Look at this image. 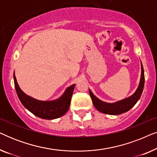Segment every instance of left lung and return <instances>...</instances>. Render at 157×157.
<instances>
[{
    "label": "left lung",
    "mask_w": 157,
    "mask_h": 157,
    "mask_svg": "<svg viewBox=\"0 0 157 157\" xmlns=\"http://www.w3.org/2000/svg\"><path fill=\"white\" fill-rule=\"evenodd\" d=\"M141 74L140 82H139V86L136 90V91L132 94V96L124 98V99L118 101L114 103H107L101 101L96 97L92 91L89 89V94L91 96L92 102H93L94 106L100 112L106 113L109 115H118L126 112L130 110L136 102L138 101L140 98L141 94H142L144 86V71L141 62Z\"/></svg>",
    "instance_id": "left-lung-1"
}]
</instances>
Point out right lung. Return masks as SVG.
<instances>
[{"label":"right lung","mask_w":157,"mask_h":157,"mask_svg":"<svg viewBox=\"0 0 157 157\" xmlns=\"http://www.w3.org/2000/svg\"><path fill=\"white\" fill-rule=\"evenodd\" d=\"M14 84L21 104L36 117L44 119H55L65 114L69 109L73 91L76 84L70 86L59 98L53 101H40L25 94L17 82L13 74Z\"/></svg>","instance_id":"1"}]
</instances>
